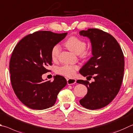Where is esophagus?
Segmentation results:
<instances>
[{"label": "esophagus", "instance_id": "1", "mask_svg": "<svg viewBox=\"0 0 133 133\" xmlns=\"http://www.w3.org/2000/svg\"><path fill=\"white\" fill-rule=\"evenodd\" d=\"M67 81L68 85H72V84H74L76 83V79L74 78H69L67 79Z\"/></svg>", "mask_w": 133, "mask_h": 133}]
</instances>
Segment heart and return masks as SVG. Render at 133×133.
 <instances>
[{
    "label": "heart",
    "instance_id": "1",
    "mask_svg": "<svg viewBox=\"0 0 133 133\" xmlns=\"http://www.w3.org/2000/svg\"><path fill=\"white\" fill-rule=\"evenodd\" d=\"M64 45L68 49L76 55H79L81 58L85 59L91 55V50L87 48V43L85 41L76 36H71L64 43ZM61 48L60 45L56 44L52 47L50 52L52 59L55 61L60 55ZM78 66L76 65L65 64L59 67L56 70L57 73L67 77H73L78 69Z\"/></svg>",
    "mask_w": 133,
    "mask_h": 133
}]
</instances>
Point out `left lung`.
Listing matches in <instances>:
<instances>
[{"label": "left lung", "instance_id": "1", "mask_svg": "<svg viewBox=\"0 0 133 133\" xmlns=\"http://www.w3.org/2000/svg\"><path fill=\"white\" fill-rule=\"evenodd\" d=\"M79 33L90 39L93 55L79 73L94 79L91 83L83 79L77 81L88 89L79 103L88 109H98L109 104L121 87L124 70L123 53L116 39L105 31L89 28Z\"/></svg>", "mask_w": 133, "mask_h": 133}]
</instances>
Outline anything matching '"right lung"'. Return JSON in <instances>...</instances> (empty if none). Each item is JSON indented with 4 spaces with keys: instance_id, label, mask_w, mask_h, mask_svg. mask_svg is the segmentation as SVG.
<instances>
[{
    "instance_id": "add662e5",
    "label": "right lung",
    "mask_w": 133,
    "mask_h": 133,
    "mask_svg": "<svg viewBox=\"0 0 133 133\" xmlns=\"http://www.w3.org/2000/svg\"><path fill=\"white\" fill-rule=\"evenodd\" d=\"M67 33L37 31L24 37L16 45L10 60L11 86L21 102L32 109L54 106L60 91L67 84L64 77L56 75L54 81H43L42 74L50 71L52 47Z\"/></svg>"
}]
</instances>
